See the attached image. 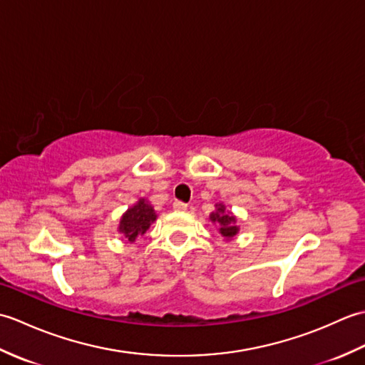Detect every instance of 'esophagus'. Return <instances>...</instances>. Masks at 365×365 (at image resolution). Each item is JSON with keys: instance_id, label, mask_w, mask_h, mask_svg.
<instances>
[{"instance_id": "esophagus-1", "label": "esophagus", "mask_w": 365, "mask_h": 365, "mask_svg": "<svg viewBox=\"0 0 365 365\" xmlns=\"http://www.w3.org/2000/svg\"><path fill=\"white\" fill-rule=\"evenodd\" d=\"M173 207H174L175 212H185V210H187V208H188V205L180 202V200H175V202L173 204Z\"/></svg>"}]
</instances>
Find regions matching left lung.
Instances as JSON below:
<instances>
[{"label": "left lung", "mask_w": 365, "mask_h": 365, "mask_svg": "<svg viewBox=\"0 0 365 365\" xmlns=\"http://www.w3.org/2000/svg\"><path fill=\"white\" fill-rule=\"evenodd\" d=\"M215 208L216 210L212 212L208 218H210V221L215 224L216 227H218V232L221 234V237H224L226 242H232V240H235V237L240 232L237 216L230 210H227L226 205H224L222 202L215 204Z\"/></svg>", "instance_id": "1"}]
</instances>
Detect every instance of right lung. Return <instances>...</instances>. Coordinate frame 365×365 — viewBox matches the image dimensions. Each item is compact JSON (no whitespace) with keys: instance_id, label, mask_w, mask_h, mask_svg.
<instances>
[{"instance_id":"add662e5","label":"right lung","mask_w":365,"mask_h":365,"mask_svg":"<svg viewBox=\"0 0 365 365\" xmlns=\"http://www.w3.org/2000/svg\"><path fill=\"white\" fill-rule=\"evenodd\" d=\"M158 215L153 210L149 199L139 197L136 202L128 207L120 216L118 232L123 235L127 243H135L138 237H143L150 224L157 221Z\"/></svg>"}]
</instances>
